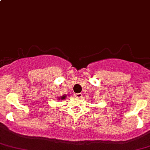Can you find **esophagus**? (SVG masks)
<instances>
[{"mask_svg": "<svg viewBox=\"0 0 150 150\" xmlns=\"http://www.w3.org/2000/svg\"><path fill=\"white\" fill-rule=\"evenodd\" d=\"M74 96H75V98L80 99V98H81V97H82V94H81V93H76V94H75Z\"/></svg>", "mask_w": 150, "mask_h": 150, "instance_id": "34e87169", "label": "esophagus"}]
</instances>
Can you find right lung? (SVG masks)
I'll list each match as a JSON object with an SVG mask.
<instances>
[{"label":"right lung","mask_w":150,"mask_h":150,"mask_svg":"<svg viewBox=\"0 0 150 150\" xmlns=\"http://www.w3.org/2000/svg\"><path fill=\"white\" fill-rule=\"evenodd\" d=\"M66 95H63L62 97H61V98H58V99H59V100H65V99H66Z\"/></svg>","instance_id":"right-lung-1"}]
</instances>
